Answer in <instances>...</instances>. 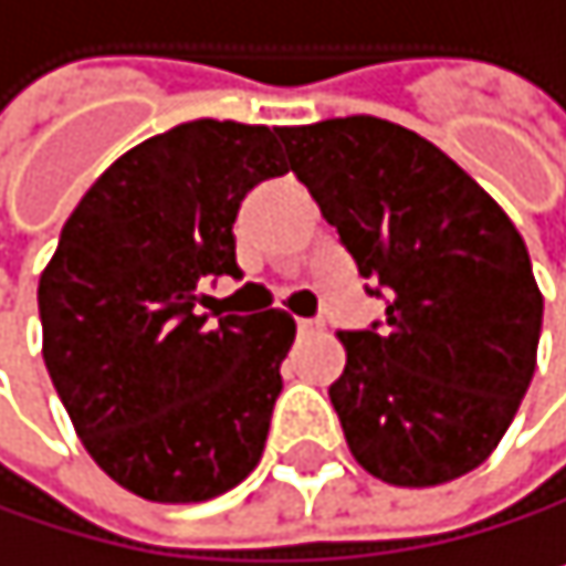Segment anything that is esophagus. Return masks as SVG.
<instances>
[{
    "mask_svg": "<svg viewBox=\"0 0 566 566\" xmlns=\"http://www.w3.org/2000/svg\"><path fill=\"white\" fill-rule=\"evenodd\" d=\"M317 331H321L317 321H303V317L296 321V334H317Z\"/></svg>",
    "mask_w": 566,
    "mask_h": 566,
    "instance_id": "34e87169",
    "label": "esophagus"
}]
</instances>
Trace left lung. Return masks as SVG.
<instances>
[{"instance_id":"1","label":"left lung","mask_w":566,"mask_h":566,"mask_svg":"<svg viewBox=\"0 0 566 566\" xmlns=\"http://www.w3.org/2000/svg\"><path fill=\"white\" fill-rule=\"evenodd\" d=\"M293 175L354 256L385 321L340 331L331 385L354 459L391 486H439L500 446L544 324L510 216L446 151L381 117L280 130Z\"/></svg>"}]
</instances>
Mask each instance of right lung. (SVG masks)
Returning a JSON list of instances; mask_svg holds the SVG:
<instances>
[{"instance_id":"obj_1","label":"right lung","mask_w":566,"mask_h":566,"mask_svg":"<svg viewBox=\"0 0 566 566\" xmlns=\"http://www.w3.org/2000/svg\"><path fill=\"white\" fill-rule=\"evenodd\" d=\"M280 127L188 120L140 140L83 195L40 276L43 360L94 462L151 503H202L256 469L283 310L222 317L209 280L242 276L245 191L286 175Z\"/></svg>"}]
</instances>
